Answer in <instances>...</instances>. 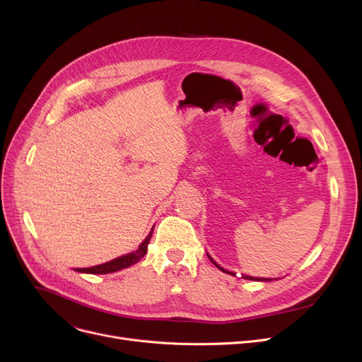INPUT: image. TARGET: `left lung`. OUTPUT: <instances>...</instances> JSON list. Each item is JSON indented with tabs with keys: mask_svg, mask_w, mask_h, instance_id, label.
Here are the masks:
<instances>
[{
	"mask_svg": "<svg viewBox=\"0 0 362 362\" xmlns=\"http://www.w3.org/2000/svg\"><path fill=\"white\" fill-rule=\"evenodd\" d=\"M210 259H211V258H210ZM211 261H213V259H211ZM213 264L216 265V267H217L218 270H221V272H224V273H229V274H232V276H236V274H233V273H230V272H226L224 269H221V267H220V265H217V264H216L214 261H213ZM243 279H248V280H258L257 277L254 279V277H251V276H243ZM265 281H270V279H267V280H265Z\"/></svg>",
	"mask_w": 362,
	"mask_h": 362,
	"instance_id": "8db88e82",
	"label": "left lung"
}]
</instances>
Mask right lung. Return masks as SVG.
Listing matches in <instances>:
<instances>
[{
  "label": "right lung",
  "mask_w": 362,
  "mask_h": 362,
  "mask_svg": "<svg viewBox=\"0 0 362 362\" xmlns=\"http://www.w3.org/2000/svg\"><path fill=\"white\" fill-rule=\"evenodd\" d=\"M152 236V230L151 233L146 236V239L141 243L139 248L135 251V252H130L127 255H123V257H119L116 259H111L105 264H100V265H95V267H89V269H76V272L79 273H89V274H107V273H114V272H119L122 269H127L130 267V265L139 262L144 255L146 254V250H148V243H149V239Z\"/></svg>",
  "instance_id": "add662e5"
}]
</instances>
